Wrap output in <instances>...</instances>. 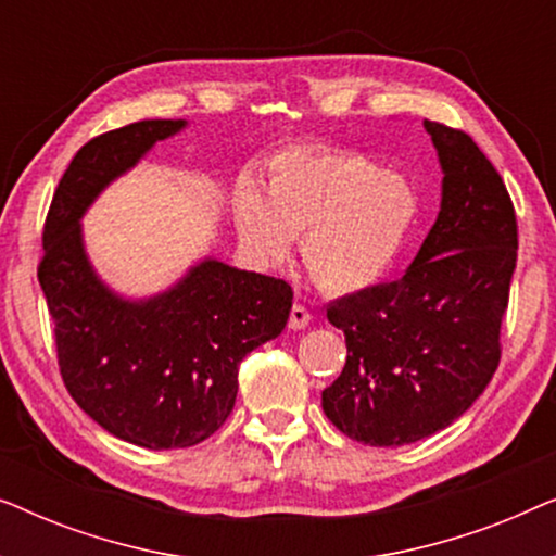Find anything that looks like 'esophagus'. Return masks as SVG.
I'll list each match as a JSON object with an SVG mask.
<instances>
[{
    "label": "esophagus",
    "instance_id": "34e87169",
    "mask_svg": "<svg viewBox=\"0 0 556 556\" xmlns=\"http://www.w3.org/2000/svg\"><path fill=\"white\" fill-rule=\"evenodd\" d=\"M311 321V311L306 306H301V303H293L291 308V316H288V329H306Z\"/></svg>",
    "mask_w": 556,
    "mask_h": 556
}]
</instances>
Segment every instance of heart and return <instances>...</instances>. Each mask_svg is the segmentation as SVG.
Instances as JSON below:
<instances>
[{"label":"heart","instance_id":"obj_1","mask_svg":"<svg viewBox=\"0 0 556 556\" xmlns=\"http://www.w3.org/2000/svg\"><path fill=\"white\" fill-rule=\"evenodd\" d=\"M232 219L242 245L280 261L301 238L308 276L331 293H356L382 280L417 219L405 177L352 151H288L270 164L261 192L240 181Z\"/></svg>","mask_w":556,"mask_h":556}]
</instances>
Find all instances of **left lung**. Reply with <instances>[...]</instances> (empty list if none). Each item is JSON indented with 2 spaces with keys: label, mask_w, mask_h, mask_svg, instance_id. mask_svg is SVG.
Returning a JSON list of instances; mask_svg holds the SVG:
<instances>
[{
  "label": "left lung",
  "mask_w": 556,
  "mask_h": 556,
  "mask_svg": "<svg viewBox=\"0 0 556 556\" xmlns=\"http://www.w3.org/2000/svg\"><path fill=\"white\" fill-rule=\"evenodd\" d=\"M443 166V202L407 273L339 299L326 316L346 364L321 392L356 443L392 447L458 420L501 362V321L519 227L504 179L466 131L425 121Z\"/></svg>",
  "instance_id": "1"
}]
</instances>
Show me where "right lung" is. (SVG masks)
Segmentation results:
<instances>
[{"instance_id": "obj_1", "label": "right lung", "mask_w": 556, "mask_h": 556, "mask_svg": "<svg viewBox=\"0 0 556 556\" xmlns=\"http://www.w3.org/2000/svg\"><path fill=\"white\" fill-rule=\"evenodd\" d=\"M185 126L136 121L90 139L52 194L37 265L71 397L111 435L149 451L197 445L223 428L240 362L283 331L293 306L286 280L212 257L147 301L121 299L96 276L83 248V212Z\"/></svg>"}]
</instances>
